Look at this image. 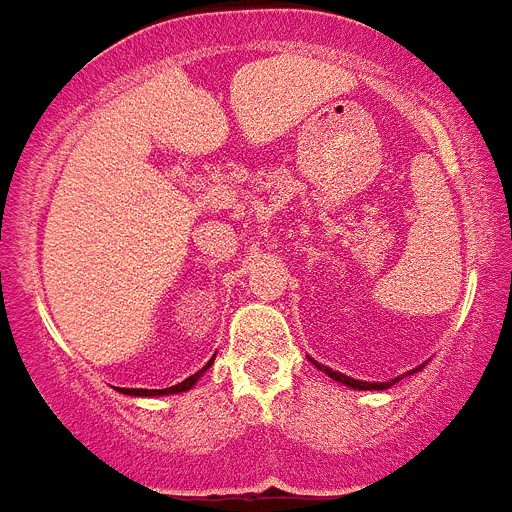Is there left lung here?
I'll list each match as a JSON object with an SVG mask.
<instances>
[{
    "label": "left lung",
    "mask_w": 512,
    "mask_h": 512,
    "mask_svg": "<svg viewBox=\"0 0 512 512\" xmlns=\"http://www.w3.org/2000/svg\"><path fill=\"white\" fill-rule=\"evenodd\" d=\"M312 364L318 366L320 372L328 374L330 379H336V382L346 384V387H351V390H387V387H392V384L400 382V379H402V377H397V379H392V382H359V379H354V377H346V374H341V372H333V369L318 364V361H312ZM418 369H423V366H418ZM418 369H413V372H418ZM413 372H410V374H413Z\"/></svg>",
    "instance_id": "1"
}]
</instances>
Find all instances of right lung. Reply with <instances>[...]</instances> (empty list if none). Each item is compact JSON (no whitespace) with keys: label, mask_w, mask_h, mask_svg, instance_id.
Returning a JSON list of instances; mask_svg holds the SVG:
<instances>
[{"label":"right lung","mask_w":512,"mask_h":512,"mask_svg":"<svg viewBox=\"0 0 512 512\" xmlns=\"http://www.w3.org/2000/svg\"><path fill=\"white\" fill-rule=\"evenodd\" d=\"M212 361H215V356H212V359L202 366L200 372L192 374V377H187L184 382L174 384V387H166V390H125V387H117V392H122V395H130V397H156V395H176V392H187V390H192L194 384H197V379H200L202 374L210 369Z\"/></svg>","instance_id":"1"}]
</instances>
